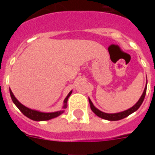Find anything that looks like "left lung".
<instances>
[{
	"mask_svg": "<svg viewBox=\"0 0 155 155\" xmlns=\"http://www.w3.org/2000/svg\"><path fill=\"white\" fill-rule=\"evenodd\" d=\"M146 89H147V84H146V87L144 88V91H143V94L141 95V97H140V99L139 100V101H138L136 104L134 105L133 107H131L130 109H129V110H127L125 111L120 112V113H116V114H107V113H104V112L99 110L98 109H96V108L94 107V105H93V104H92V102H91V100L89 99V102H90V105H91V110L93 111V112H94V114H96L97 116L101 117V118L104 119V120H110V121L122 120V119H124V118L129 116L130 114L134 113V111H136L140 107V105L142 104L143 100H144V97H145Z\"/></svg>",
	"mask_w": 155,
	"mask_h": 155,
	"instance_id": "8db88e82",
	"label": "left lung"
}]
</instances>
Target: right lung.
Segmentation results:
<instances>
[{"label": "right lung", "mask_w": 155, "mask_h": 155, "mask_svg": "<svg viewBox=\"0 0 155 155\" xmlns=\"http://www.w3.org/2000/svg\"><path fill=\"white\" fill-rule=\"evenodd\" d=\"M71 91L68 95L66 96V98L64 99V108L66 107V103H67L68 98L70 97V95L71 94ZM10 94H11V97H12V100L13 101V103L16 105V107L18 108L21 111V113L24 115H25L26 117H28L29 119H31L32 120H35V121H43V120H49L51 119H53V118H55V117L59 116L60 114H61L64 111H57V112H53V113H42V112H39V111L33 110H31L29 108L25 107L23 104H21L20 102H19L16 98L14 96V94L12 93V91L10 90Z\"/></svg>", "instance_id": "1"}]
</instances>
